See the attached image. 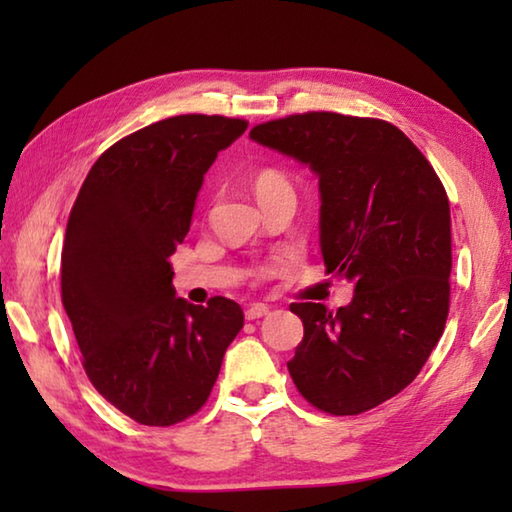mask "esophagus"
I'll list each match as a JSON object with an SVG mask.
<instances>
[{
    "mask_svg": "<svg viewBox=\"0 0 512 512\" xmlns=\"http://www.w3.org/2000/svg\"><path fill=\"white\" fill-rule=\"evenodd\" d=\"M268 311H271V307L264 305V302H255V305H250V307L246 309V318H248V320H257V318L266 316Z\"/></svg>",
    "mask_w": 512,
    "mask_h": 512,
    "instance_id": "obj_1",
    "label": "esophagus"
}]
</instances>
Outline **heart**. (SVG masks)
Wrapping results in <instances>:
<instances>
[{
	"mask_svg": "<svg viewBox=\"0 0 512 512\" xmlns=\"http://www.w3.org/2000/svg\"><path fill=\"white\" fill-rule=\"evenodd\" d=\"M253 187H255V196H259V194L268 192V189L289 187V185H287V180H284L277 171H262V173H257Z\"/></svg>",
	"mask_w": 512,
	"mask_h": 512,
	"instance_id": "b5f03b06",
	"label": "heart"
}]
</instances>
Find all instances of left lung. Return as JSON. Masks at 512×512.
Listing matches in <instances>:
<instances>
[{
  "mask_svg": "<svg viewBox=\"0 0 512 512\" xmlns=\"http://www.w3.org/2000/svg\"><path fill=\"white\" fill-rule=\"evenodd\" d=\"M250 140L318 178L320 253L354 284L350 305L296 302L305 339L287 368L307 402L357 415L418 377L449 311L452 221L427 158L381 119L307 112L266 121Z\"/></svg>",
  "mask_w": 512,
  "mask_h": 512,
  "instance_id": "left-lung-1",
  "label": "left lung"
}]
</instances>
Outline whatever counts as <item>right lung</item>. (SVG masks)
<instances>
[{
    "mask_svg": "<svg viewBox=\"0 0 512 512\" xmlns=\"http://www.w3.org/2000/svg\"><path fill=\"white\" fill-rule=\"evenodd\" d=\"M246 128L219 115L155 121L94 162L69 214L60 289L83 368L146 427L201 409L244 327L235 300L176 298L169 257L187 237L207 169Z\"/></svg>",
    "mask_w": 512,
    "mask_h": 512,
    "instance_id": "right-lung-1",
    "label": "right lung"
}]
</instances>
